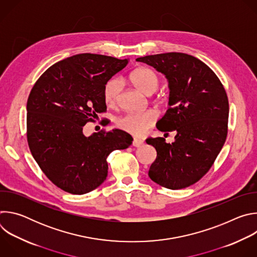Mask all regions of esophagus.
<instances>
[{"instance_id":"esophagus-1","label":"esophagus","mask_w":257,"mask_h":257,"mask_svg":"<svg viewBox=\"0 0 257 257\" xmlns=\"http://www.w3.org/2000/svg\"><path fill=\"white\" fill-rule=\"evenodd\" d=\"M144 141L142 139H139V138H134L133 139V146H135V148H140L141 145H143Z\"/></svg>"}]
</instances>
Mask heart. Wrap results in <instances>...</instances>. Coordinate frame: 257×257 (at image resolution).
<instances>
[{"instance_id":"1","label":"heart","mask_w":257,"mask_h":257,"mask_svg":"<svg viewBox=\"0 0 257 257\" xmlns=\"http://www.w3.org/2000/svg\"><path fill=\"white\" fill-rule=\"evenodd\" d=\"M132 84L143 94L152 95L159 87L160 79L157 73L149 68L136 69L130 76ZM121 88L119 79L113 78L107 81L103 87V98L107 105H114ZM156 121V114L152 111L142 113H126L116 121L117 126L135 136L142 135L146 129L153 126Z\"/></svg>"}]
</instances>
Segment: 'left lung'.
<instances>
[{
    "label": "left lung",
    "mask_w": 257,
    "mask_h": 257,
    "mask_svg": "<svg viewBox=\"0 0 257 257\" xmlns=\"http://www.w3.org/2000/svg\"><path fill=\"white\" fill-rule=\"evenodd\" d=\"M136 61L154 67L167 78L169 108L157 128L176 132L171 144L163 137L146 140L158 154L149 176L172 190L188 187L207 173L226 141L227 93L212 70L193 56L166 53Z\"/></svg>",
    "instance_id": "obj_1"
}]
</instances>
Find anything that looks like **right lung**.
I'll return each instance as SVG.
<instances>
[{
    "instance_id": "add662e5",
    "label": "right lung",
    "mask_w": 257,
    "mask_h": 257,
    "mask_svg": "<svg viewBox=\"0 0 257 257\" xmlns=\"http://www.w3.org/2000/svg\"><path fill=\"white\" fill-rule=\"evenodd\" d=\"M128 62L78 54L51 66L30 91V152L45 175L66 192L81 195L97 188L107 176V156L132 144V136L120 129L89 137L83 133V126L106 109L105 83Z\"/></svg>"
}]
</instances>
